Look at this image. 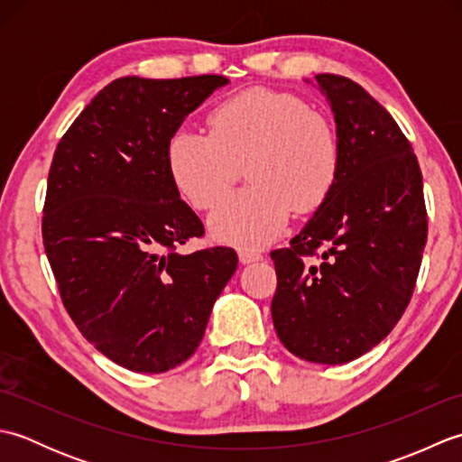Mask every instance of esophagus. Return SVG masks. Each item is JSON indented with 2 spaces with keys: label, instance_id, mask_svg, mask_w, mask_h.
Listing matches in <instances>:
<instances>
[{
  "label": "esophagus",
  "instance_id": "obj_1",
  "mask_svg": "<svg viewBox=\"0 0 462 462\" xmlns=\"http://www.w3.org/2000/svg\"><path fill=\"white\" fill-rule=\"evenodd\" d=\"M238 258L242 263H252V262H260L263 256L256 250H240Z\"/></svg>",
  "mask_w": 462,
  "mask_h": 462
}]
</instances>
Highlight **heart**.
<instances>
[{"label":"heart","instance_id":"b5f03b06","mask_svg":"<svg viewBox=\"0 0 462 462\" xmlns=\"http://www.w3.org/2000/svg\"><path fill=\"white\" fill-rule=\"evenodd\" d=\"M208 126L210 133L174 131L166 166L182 199L208 210L246 164L248 189L226 196L208 220L218 242L242 250L268 246L286 230L293 210H318L336 189V125L298 95L262 87L242 91L214 106Z\"/></svg>","mask_w":462,"mask_h":462}]
</instances>
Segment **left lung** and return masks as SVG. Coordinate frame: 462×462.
Segmentation results:
<instances>
[{"label":"left lung","mask_w":462,"mask_h":462,"mask_svg":"<svg viewBox=\"0 0 462 462\" xmlns=\"http://www.w3.org/2000/svg\"><path fill=\"white\" fill-rule=\"evenodd\" d=\"M316 81L336 119L341 172L290 248L270 254L272 319L293 356L337 365L375 347L407 310L427 208L417 156L393 116L347 77Z\"/></svg>","instance_id":"obj_1"}]
</instances>
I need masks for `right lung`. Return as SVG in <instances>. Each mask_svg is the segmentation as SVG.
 I'll return each instance as SVG.
<instances>
[{"label": "right lung", "mask_w": 462, "mask_h": 462, "mask_svg": "<svg viewBox=\"0 0 462 462\" xmlns=\"http://www.w3.org/2000/svg\"><path fill=\"white\" fill-rule=\"evenodd\" d=\"M226 83L121 77L53 154L42 232L61 301L87 341L131 371L164 373L189 359L238 266L232 248L179 252L204 226L166 166L171 134Z\"/></svg>", "instance_id": "right-lung-1"}]
</instances>
